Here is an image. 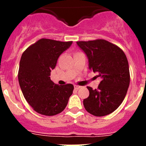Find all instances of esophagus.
I'll return each instance as SVG.
<instances>
[{
	"label": "esophagus",
	"mask_w": 146,
	"mask_h": 146,
	"mask_svg": "<svg viewBox=\"0 0 146 146\" xmlns=\"http://www.w3.org/2000/svg\"><path fill=\"white\" fill-rule=\"evenodd\" d=\"M74 88L76 90H78L80 89V88H81V86H80V85H75Z\"/></svg>",
	"instance_id": "obj_1"
}]
</instances>
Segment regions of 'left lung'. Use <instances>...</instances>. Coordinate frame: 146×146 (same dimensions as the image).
<instances>
[{
  "mask_svg": "<svg viewBox=\"0 0 146 146\" xmlns=\"http://www.w3.org/2000/svg\"><path fill=\"white\" fill-rule=\"evenodd\" d=\"M77 44L88 56L90 69L101 78L97 89L87 87L90 95L84 99V107L96 117L108 115L126 97L130 83L127 58L118 46L104 39L79 41Z\"/></svg>",
  "mask_w": 146,
  "mask_h": 146,
  "instance_id": "1",
  "label": "left lung"
}]
</instances>
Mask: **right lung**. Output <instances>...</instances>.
Segmentation results:
<instances>
[{"mask_svg": "<svg viewBox=\"0 0 146 146\" xmlns=\"http://www.w3.org/2000/svg\"><path fill=\"white\" fill-rule=\"evenodd\" d=\"M72 42L42 38L29 46L22 55L19 84L26 100L39 114L56 115L67 106L74 87L72 84H55L50 76L59 56Z\"/></svg>", "mask_w": 146, "mask_h": 146, "instance_id": "add662e5", "label": "right lung"}]
</instances>
